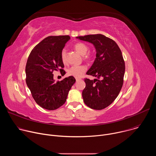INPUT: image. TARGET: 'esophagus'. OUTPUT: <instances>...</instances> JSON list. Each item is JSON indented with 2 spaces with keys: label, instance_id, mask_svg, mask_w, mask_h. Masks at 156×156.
I'll list each match as a JSON object with an SVG mask.
<instances>
[{
  "label": "esophagus",
  "instance_id": "esophagus-1",
  "mask_svg": "<svg viewBox=\"0 0 156 156\" xmlns=\"http://www.w3.org/2000/svg\"><path fill=\"white\" fill-rule=\"evenodd\" d=\"M80 80H81L80 78H76V81H80Z\"/></svg>",
  "mask_w": 156,
  "mask_h": 156
}]
</instances>
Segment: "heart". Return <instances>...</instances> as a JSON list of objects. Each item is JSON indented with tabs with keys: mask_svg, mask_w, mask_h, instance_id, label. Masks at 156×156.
<instances>
[{
	"mask_svg": "<svg viewBox=\"0 0 156 156\" xmlns=\"http://www.w3.org/2000/svg\"><path fill=\"white\" fill-rule=\"evenodd\" d=\"M75 50L80 55H84L83 59L89 60L91 58L90 55H86L89 51L88 46L83 42H77L73 46ZM60 58L63 63H66V50L63 49L60 52ZM86 67L84 65L73 66L68 70V74L70 76H73L76 78H80L85 73Z\"/></svg>",
	"mask_w": 156,
	"mask_h": 156,
	"instance_id": "1",
	"label": "heart"
}]
</instances>
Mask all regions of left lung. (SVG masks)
<instances>
[{"label":"left lung","instance_id":"left-lung-1","mask_svg":"<svg viewBox=\"0 0 156 156\" xmlns=\"http://www.w3.org/2000/svg\"><path fill=\"white\" fill-rule=\"evenodd\" d=\"M76 38L92 43L96 50V58L86 74L98 79L84 78V102L93 109H104L115 101L123 86L125 65L121 50L114 40L101 34Z\"/></svg>","mask_w":156,"mask_h":156}]
</instances>
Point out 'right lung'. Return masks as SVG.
Masks as SVG:
<instances>
[{"instance_id": "add662e5", "label": "right lung", "mask_w": 156, "mask_h": 156, "mask_svg": "<svg viewBox=\"0 0 156 156\" xmlns=\"http://www.w3.org/2000/svg\"><path fill=\"white\" fill-rule=\"evenodd\" d=\"M70 37L69 36H48L31 51L26 65V82L36 102L41 107L55 110L66 102L72 86L76 80L73 76L55 82L54 71L60 70L64 65L60 52Z\"/></svg>"}]
</instances>
